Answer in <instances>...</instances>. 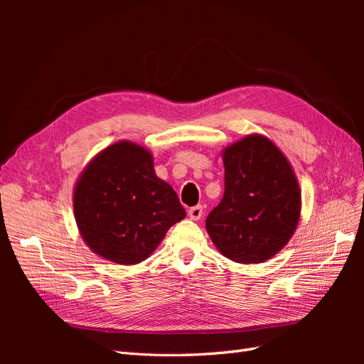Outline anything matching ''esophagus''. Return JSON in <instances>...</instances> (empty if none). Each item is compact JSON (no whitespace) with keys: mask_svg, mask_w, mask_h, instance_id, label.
I'll return each instance as SVG.
<instances>
[{"mask_svg":"<svg viewBox=\"0 0 364 364\" xmlns=\"http://www.w3.org/2000/svg\"><path fill=\"white\" fill-rule=\"evenodd\" d=\"M188 215H190L191 220H196V222H197V220H200L202 215H203V206L202 205H197V206L190 208Z\"/></svg>","mask_w":364,"mask_h":364,"instance_id":"34e87169","label":"esophagus"}]
</instances>
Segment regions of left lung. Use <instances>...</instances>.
I'll use <instances>...</instances> for the list:
<instances>
[{"mask_svg":"<svg viewBox=\"0 0 364 364\" xmlns=\"http://www.w3.org/2000/svg\"><path fill=\"white\" fill-rule=\"evenodd\" d=\"M225 196L206 218L214 246L240 264L277 255L296 232L302 199L290 161L274 142L250 134L223 149Z\"/></svg>","mask_w":364,"mask_h":364,"instance_id":"8db88e82","label":"left lung"}]
</instances>
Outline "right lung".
Here are the masks:
<instances>
[{
  "label": "right lung",
  "instance_id": "obj_1",
  "mask_svg": "<svg viewBox=\"0 0 364 364\" xmlns=\"http://www.w3.org/2000/svg\"><path fill=\"white\" fill-rule=\"evenodd\" d=\"M73 206L85 245L121 266L147 259L186 215L171 185L156 176L151 151L126 139L87 162L75 181Z\"/></svg>",
  "mask_w": 364,
  "mask_h": 364
}]
</instances>
